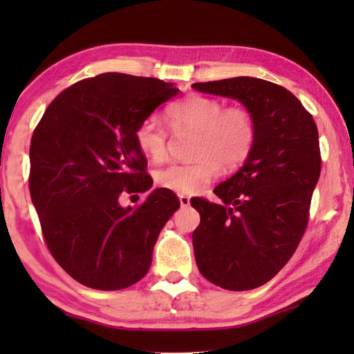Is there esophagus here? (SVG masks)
I'll return each mask as SVG.
<instances>
[{"label":"esophagus","mask_w":354,"mask_h":354,"mask_svg":"<svg viewBox=\"0 0 354 354\" xmlns=\"http://www.w3.org/2000/svg\"><path fill=\"white\" fill-rule=\"evenodd\" d=\"M179 203H181L183 207L190 206V196H187V195H179Z\"/></svg>","instance_id":"1"}]
</instances>
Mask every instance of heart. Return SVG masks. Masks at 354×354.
Listing matches in <instances>:
<instances>
[{
	"label": "heart",
	"mask_w": 354,
	"mask_h": 354,
	"mask_svg": "<svg viewBox=\"0 0 354 354\" xmlns=\"http://www.w3.org/2000/svg\"><path fill=\"white\" fill-rule=\"evenodd\" d=\"M167 118L173 131H196L192 164H169L158 171L156 181L179 195H192L220 175V167L242 164L253 148L256 128L243 107H225L220 100L192 95L170 106ZM136 143L154 162L167 156V131L159 120L147 118L136 129Z\"/></svg>",
	"instance_id": "1"
}]
</instances>
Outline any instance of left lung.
I'll list each match as a JSON object with an SVG mask.
<instances>
[{
	"instance_id": "8db88e82",
	"label": "left lung",
	"mask_w": 354,
	"mask_h": 354,
	"mask_svg": "<svg viewBox=\"0 0 354 354\" xmlns=\"http://www.w3.org/2000/svg\"><path fill=\"white\" fill-rule=\"evenodd\" d=\"M192 87L237 100L256 128L241 170L214 189L220 205L190 201L201 217L192 236L196 266L221 289H256L286 266L306 230L322 169L319 131L295 95L270 81L239 76Z\"/></svg>"
}]
</instances>
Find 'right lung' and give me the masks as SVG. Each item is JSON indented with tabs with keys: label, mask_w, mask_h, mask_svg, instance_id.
Returning a JSON list of instances; mask_svg holds the SVG:
<instances>
[{
	"label": "right lung",
	"mask_w": 354,
	"mask_h": 354,
	"mask_svg": "<svg viewBox=\"0 0 354 354\" xmlns=\"http://www.w3.org/2000/svg\"><path fill=\"white\" fill-rule=\"evenodd\" d=\"M178 92L156 77L103 73L59 93L35 128L31 200L53 257L77 283L120 290L148 273L179 200L167 189L139 207L118 198L151 189L136 129Z\"/></svg>",
	"instance_id": "add662e5"
}]
</instances>
